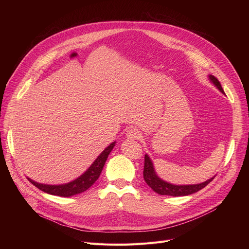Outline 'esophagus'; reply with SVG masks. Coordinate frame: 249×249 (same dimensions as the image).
<instances>
[{"mask_svg":"<svg viewBox=\"0 0 249 249\" xmlns=\"http://www.w3.org/2000/svg\"><path fill=\"white\" fill-rule=\"evenodd\" d=\"M126 136L129 139H139L141 137V133L136 128H130L126 131Z\"/></svg>","mask_w":249,"mask_h":249,"instance_id":"1","label":"esophagus"}]
</instances>
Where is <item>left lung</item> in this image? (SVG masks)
<instances>
[{
    "instance_id": "8db88e82",
    "label": "left lung",
    "mask_w": 249,
    "mask_h": 249,
    "mask_svg": "<svg viewBox=\"0 0 249 249\" xmlns=\"http://www.w3.org/2000/svg\"><path fill=\"white\" fill-rule=\"evenodd\" d=\"M209 81H210L222 94H225L223 89L221 87V84L217 78L212 75L209 74ZM143 178L146 184L155 192L160 195H167V196H173V197H180V196H188L194 193H197L198 191L205 188L209 182H210L215 177L209 178L201 184H195V185H175L171 184L161 178L159 177L156 174L155 168L153 165V162L151 159L149 158L148 154H145L144 156V169H143Z\"/></svg>"
}]
</instances>
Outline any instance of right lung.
<instances>
[{
    "label": "right lung",
    "instance_id": "right-lung-1",
    "mask_svg": "<svg viewBox=\"0 0 249 249\" xmlns=\"http://www.w3.org/2000/svg\"><path fill=\"white\" fill-rule=\"evenodd\" d=\"M116 144V141L112 142L110 145H108L105 148L98 158L94 160V162L89 165V167L87 171L75 179L67 182V184L61 185H47V184H41V182H37L30 178H27L31 184H33L36 188L41 190L44 193H47L49 195L59 196V197H71V196L81 194L85 191H87L89 187L93 186L96 180L99 178L103 167L106 162L108 156L112 149L114 148Z\"/></svg>",
    "mask_w": 249,
    "mask_h": 249
}]
</instances>
